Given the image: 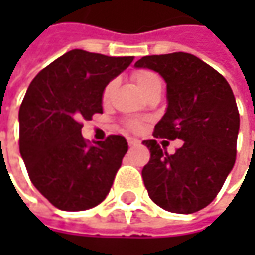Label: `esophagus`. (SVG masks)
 <instances>
[{
  "label": "esophagus",
  "instance_id": "esophagus-1",
  "mask_svg": "<svg viewBox=\"0 0 255 255\" xmlns=\"http://www.w3.org/2000/svg\"><path fill=\"white\" fill-rule=\"evenodd\" d=\"M128 143H129V146H139V144H140V142H139V140H137V139H134V137H129V139H128Z\"/></svg>",
  "mask_w": 255,
  "mask_h": 255
}]
</instances>
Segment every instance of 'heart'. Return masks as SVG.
<instances>
[{
  "label": "heart",
  "instance_id": "1",
  "mask_svg": "<svg viewBox=\"0 0 255 255\" xmlns=\"http://www.w3.org/2000/svg\"><path fill=\"white\" fill-rule=\"evenodd\" d=\"M157 79H159V76L154 75L153 72H150V71H137V72L133 74V81H134L136 86L140 89V92H143L149 85L154 82V81H157ZM113 88H115V81L109 82V84L105 86L102 95L103 102L109 101V98H111V95L113 92ZM128 128L132 129V130H136V129H139V123L134 122V121H130V122H128Z\"/></svg>",
  "mask_w": 255,
  "mask_h": 255
}]
</instances>
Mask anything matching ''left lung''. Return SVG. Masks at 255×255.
<instances>
[{
    "label": "left lung",
    "instance_id": "left-lung-1",
    "mask_svg": "<svg viewBox=\"0 0 255 255\" xmlns=\"http://www.w3.org/2000/svg\"><path fill=\"white\" fill-rule=\"evenodd\" d=\"M136 68L162 76L167 108L156 123L157 139H180L174 154L157 140H144L150 160L142 177L159 207L190 214L209 206L236 162L240 115L229 82L210 65L186 52L143 56Z\"/></svg>",
    "mask_w": 255,
    "mask_h": 255
}]
</instances>
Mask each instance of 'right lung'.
Segmentation results:
<instances>
[{
  "label": "right lung",
  "mask_w": 255,
  "mask_h": 255,
  "mask_svg": "<svg viewBox=\"0 0 255 255\" xmlns=\"http://www.w3.org/2000/svg\"><path fill=\"white\" fill-rule=\"evenodd\" d=\"M133 56L72 49L32 79L19 108V152L29 179L55 207L92 209L105 200L128 152L122 136L89 144L82 121L102 113L105 86Z\"/></svg>",
  "instance_id": "1"
}]
</instances>
